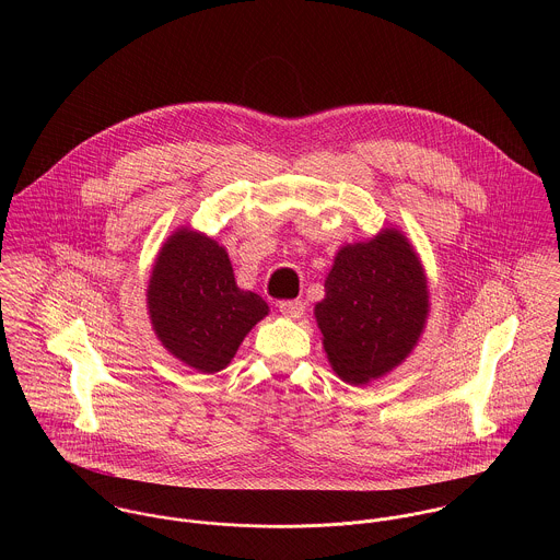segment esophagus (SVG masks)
Listing matches in <instances>:
<instances>
[{
	"label": "esophagus",
	"mask_w": 560,
	"mask_h": 560,
	"mask_svg": "<svg viewBox=\"0 0 560 560\" xmlns=\"http://www.w3.org/2000/svg\"><path fill=\"white\" fill-rule=\"evenodd\" d=\"M278 308H280V313H282L284 317H289V319H300V317L304 315V311H306V304L300 302V300H284V302L278 304Z\"/></svg>",
	"instance_id": "34e87169"
}]
</instances>
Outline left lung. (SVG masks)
<instances>
[{"label": "left lung", "instance_id": "8db88e82", "mask_svg": "<svg viewBox=\"0 0 560 560\" xmlns=\"http://www.w3.org/2000/svg\"><path fill=\"white\" fill-rule=\"evenodd\" d=\"M427 313L422 265L399 231L345 245L315 306L327 358L349 384H366L400 364Z\"/></svg>", "mask_w": 560, "mask_h": 560}]
</instances>
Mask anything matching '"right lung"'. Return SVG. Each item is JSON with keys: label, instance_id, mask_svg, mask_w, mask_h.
<instances>
[{"label": "right lung", "instance_id": "right-lung-1", "mask_svg": "<svg viewBox=\"0 0 560 560\" xmlns=\"http://www.w3.org/2000/svg\"><path fill=\"white\" fill-rule=\"evenodd\" d=\"M147 298L163 347L202 373L222 371L269 311L237 287L226 249L187 229L161 247Z\"/></svg>", "mask_w": 560, "mask_h": 560}]
</instances>
